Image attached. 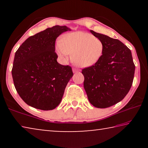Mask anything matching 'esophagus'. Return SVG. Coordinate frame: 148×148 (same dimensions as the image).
<instances>
[{"mask_svg":"<svg viewBox=\"0 0 148 148\" xmlns=\"http://www.w3.org/2000/svg\"><path fill=\"white\" fill-rule=\"evenodd\" d=\"M72 72H73L74 73H76V72H79V70L77 69H76V68H73L72 69Z\"/></svg>","mask_w":148,"mask_h":148,"instance_id":"esophagus-1","label":"esophagus"}]
</instances>
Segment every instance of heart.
Listing matches in <instances>:
<instances>
[{
    "label": "heart",
    "instance_id": "b5f03b06",
    "mask_svg": "<svg viewBox=\"0 0 148 148\" xmlns=\"http://www.w3.org/2000/svg\"><path fill=\"white\" fill-rule=\"evenodd\" d=\"M101 40L83 31L70 32L62 36L56 47L61 59L66 61L72 54V61L76 66L88 67L95 64L103 52Z\"/></svg>",
    "mask_w": 148,
    "mask_h": 148
}]
</instances>
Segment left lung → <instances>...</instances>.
Instances as JSON below:
<instances>
[{
	"label": "left lung",
	"mask_w": 148,
	"mask_h": 148,
	"mask_svg": "<svg viewBox=\"0 0 148 148\" xmlns=\"http://www.w3.org/2000/svg\"><path fill=\"white\" fill-rule=\"evenodd\" d=\"M90 32L103 44L101 58L82 70L84 87L89 101L98 108L118 103L128 93L133 82L135 66L131 50L119 40Z\"/></svg>",
	"instance_id": "obj_1"
}]
</instances>
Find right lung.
Segmentation results:
<instances>
[{"instance_id":"add662e5","label":"right lung","mask_w":148,"mask_h":148,"mask_svg":"<svg viewBox=\"0 0 148 148\" xmlns=\"http://www.w3.org/2000/svg\"><path fill=\"white\" fill-rule=\"evenodd\" d=\"M71 29L56 25L27 38L15 53L12 74L14 86L30 106L51 110L61 102L73 76L69 66L57 62L55 43L57 37Z\"/></svg>"}]
</instances>
